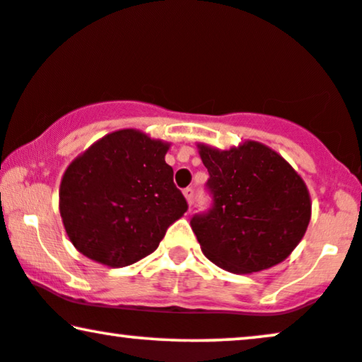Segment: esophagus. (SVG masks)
<instances>
[{"label":"esophagus","instance_id":"esophagus-1","mask_svg":"<svg viewBox=\"0 0 362 362\" xmlns=\"http://www.w3.org/2000/svg\"><path fill=\"white\" fill-rule=\"evenodd\" d=\"M184 195H185V199H187V202H189V205L194 204L195 190L192 189V187H187V189H184Z\"/></svg>","mask_w":362,"mask_h":362}]
</instances>
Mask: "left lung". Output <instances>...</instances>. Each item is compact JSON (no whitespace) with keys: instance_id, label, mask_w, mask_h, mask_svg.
<instances>
[{"instance_id":"1","label":"left lung","mask_w":362,"mask_h":362,"mask_svg":"<svg viewBox=\"0 0 362 362\" xmlns=\"http://www.w3.org/2000/svg\"><path fill=\"white\" fill-rule=\"evenodd\" d=\"M212 207L190 226L202 252L235 274L272 267L296 249L310 221L304 180L272 148L244 141L230 150L199 145Z\"/></svg>"}]
</instances>
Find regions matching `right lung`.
<instances>
[{"label": "right lung", "instance_id": "1", "mask_svg": "<svg viewBox=\"0 0 362 362\" xmlns=\"http://www.w3.org/2000/svg\"><path fill=\"white\" fill-rule=\"evenodd\" d=\"M167 150L165 141L125 128L73 160L59 185V214L81 254L125 267L157 249L189 209L173 184Z\"/></svg>", "mask_w": 362, "mask_h": 362}]
</instances>
